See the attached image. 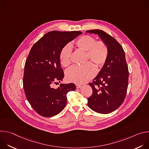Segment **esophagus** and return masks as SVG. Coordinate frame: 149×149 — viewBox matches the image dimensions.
Here are the masks:
<instances>
[{
	"label": "esophagus",
	"mask_w": 149,
	"mask_h": 149,
	"mask_svg": "<svg viewBox=\"0 0 149 149\" xmlns=\"http://www.w3.org/2000/svg\"><path fill=\"white\" fill-rule=\"evenodd\" d=\"M81 87V85L76 84V88H80Z\"/></svg>",
	"instance_id": "1"
}]
</instances>
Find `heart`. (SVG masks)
I'll return each instance as SVG.
<instances>
[{
	"mask_svg": "<svg viewBox=\"0 0 149 149\" xmlns=\"http://www.w3.org/2000/svg\"><path fill=\"white\" fill-rule=\"evenodd\" d=\"M74 45L80 50L87 51L88 59H90L98 67L102 66L109 55L107 46L102 41H96L90 35L79 37ZM59 60L63 67H68L71 63V48L70 45L63 47L59 54ZM96 74V69L91 62L83 66H74L66 72L67 79L76 84H83L93 78Z\"/></svg>",
	"mask_w": 149,
	"mask_h": 149,
	"instance_id": "heart-1",
	"label": "heart"
}]
</instances>
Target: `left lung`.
<instances>
[{
  "label": "left lung",
  "mask_w": 149,
  "mask_h": 149,
  "mask_svg": "<svg viewBox=\"0 0 149 149\" xmlns=\"http://www.w3.org/2000/svg\"><path fill=\"white\" fill-rule=\"evenodd\" d=\"M99 36L109 49V55L101 71L89 85L93 94L88 99V106L100 114H109L123 102L129 82V70L125 52L121 45L109 34L100 29L86 31Z\"/></svg>",
  "instance_id": "1"
}]
</instances>
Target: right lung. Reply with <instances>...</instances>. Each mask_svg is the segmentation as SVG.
<instances>
[{
  "label": "right lung",
  "instance_id": "1",
  "mask_svg": "<svg viewBox=\"0 0 149 149\" xmlns=\"http://www.w3.org/2000/svg\"><path fill=\"white\" fill-rule=\"evenodd\" d=\"M82 34L80 31L49 32L32 47L26 60L23 84L26 98L39 115L51 117L59 114L67 104V94L76 89L73 83L54 84L64 77L61 67L59 54L69 42Z\"/></svg>",
  "mask_w": 149,
  "mask_h": 149
}]
</instances>
